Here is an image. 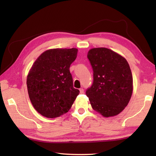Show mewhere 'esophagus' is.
Wrapping results in <instances>:
<instances>
[{
	"instance_id": "esophagus-1",
	"label": "esophagus",
	"mask_w": 156,
	"mask_h": 156,
	"mask_svg": "<svg viewBox=\"0 0 156 156\" xmlns=\"http://www.w3.org/2000/svg\"><path fill=\"white\" fill-rule=\"evenodd\" d=\"M79 90H80V94H83V92H84V89L83 88H80V89H79Z\"/></svg>"
}]
</instances>
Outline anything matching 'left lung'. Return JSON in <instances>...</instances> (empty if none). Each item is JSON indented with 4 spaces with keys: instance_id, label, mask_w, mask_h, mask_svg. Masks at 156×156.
Segmentation results:
<instances>
[{
    "instance_id": "1",
    "label": "left lung",
    "mask_w": 156,
    "mask_h": 156,
    "mask_svg": "<svg viewBox=\"0 0 156 156\" xmlns=\"http://www.w3.org/2000/svg\"><path fill=\"white\" fill-rule=\"evenodd\" d=\"M94 81L86 95L93 109L104 117L114 116L128 105L133 92L131 69L125 58L109 49L89 50Z\"/></svg>"
}]
</instances>
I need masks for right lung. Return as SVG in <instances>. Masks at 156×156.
<instances>
[{
	"label": "right lung",
	"instance_id": "1",
	"mask_svg": "<svg viewBox=\"0 0 156 156\" xmlns=\"http://www.w3.org/2000/svg\"><path fill=\"white\" fill-rule=\"evenodd\" d=\"M77 53L76 48L47 50L31 67L27 78L28 94L34 109L44 117L68 112L80 93L73 88L69 71Z\"/></svg>",
	"mask_w": 156,
	"mask_h": 156
}]
</instances>
